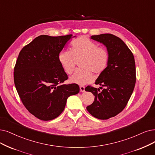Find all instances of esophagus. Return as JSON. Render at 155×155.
Listing matches in <instances>:
<instances>
[{
	"mask_svg": "<svg viewBox=\"0 0 155 155\" xmlns=\"http://www.w3.org/2000/svg\"><path fill=\"white\" fill-rule=\"evenodd\" d=\"M79 88H80V91L81 92H84L85 91V90H84V86H79Z\"/></svg>",
	"mask_w": 155,
	"mask_h": 155,
	"instance_id": "34e87169",
	"label": "esophagus"
}]
</instances>
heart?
<instances>
[{
  "label": "heart",
  "instance_id": "b5f03b06",
  "mask_svg": "<svg viewBox=\"0 0 155 155\" xmlns=\"http://www.w3.org/2000/svg\"><path fill=\"white\" fill-rule=\"evenodd\" d=\"M82 59L80 66L83 69L77 70L70 78V81L78 84L90 83L94 79L93 73L98 76L107 68L109 61L107 49L84 37L74 40L71 51L65 50L58 54V61L64 71L71 74L74 71L76 60Z\"/></svg>",
  "mask_w": 155,
  "mask_h": 155
}]
</instances>
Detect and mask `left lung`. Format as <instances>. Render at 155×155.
<instances>
[{"instance_id": "obj_1", "label": "left lung", "mask_w": 155, "mask_h": 155, "mask_svg": "<svg viewBox=\"0 0 155 155\" xmlns=\"http://www.w3.org/2000/svg\"><path fill=\"white\" fill-rule=\"evenodd\" d=\"M91 39L107 47L109 53V64L95 81L104 86L99 88L87 86L85 91L91 92L94 101L86 107L96 118L107 120L124 109L130 98L136 81V71L132 52L118 37L110 34L92 35Z\"/></svg>"}]
</instances>
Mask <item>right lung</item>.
<instances>
[{"mask_svg": "<svg viewBox=\"0 0 155 155\" xmlns=\"http://www.w3.org/2000/svg\"><path fill=\"white\" fill-rule=\"evenodd\" d=\"M72 35H39L18 57L15 87L24 106L39 120L56 118L64 110L67 98L79 91L77 84H64L68 77L58 61L59 53Z\"/></svg>", "mask_w": 155, "mask_h": 155, "instance_id": "add662e5", "label": "right lung"}]
</instances>
